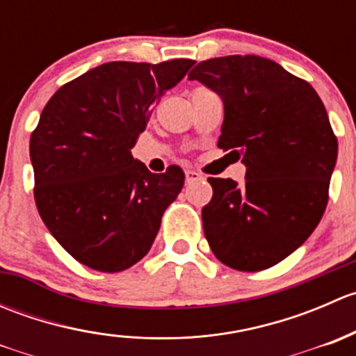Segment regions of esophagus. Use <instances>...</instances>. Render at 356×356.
<instances>
[{
	"label": "esophagus",
	"mask_w": 356,
	"mask_h": 356,
	"mask_svg": "<svg viewBox=\"0 0 356 356\" xmlns=\"http://www.w3.org/2000/svg\"><path fill=\"white\" fill-rule=\"evenodd\" d=\"M201 174H198L196 170H186V184H191L195 181H201Z\"/></svg>",
	"instance_id": "obj_1"
}]
</instances>
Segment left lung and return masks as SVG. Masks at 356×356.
<instances>
[{"mask_svg": "<svg viewBox=\"0 0 356 356\" xmlns=\"http://www.w3.org/2000/svg\"><path fill=\"white\" fill-rule=\"evenodd\" d=\"M224 102L218 148L243 158L246 181L210 177L203 231L215 257L265 270L314 232L329 200L337 139L324 103L303 79L254 55L220 56L189 72Z\"/></svg>", "mask_w": 356, "mask_h": 356, "instance_id": "8db88e82", "label": "left lung"}]
</instances>
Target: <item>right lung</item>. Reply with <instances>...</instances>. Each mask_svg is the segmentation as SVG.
Masks as SVG:
<instances>
[{
    "mask_svg": "<svg viewBox=\"0 0 356 356\" xmlns=\"http://www.w3.org/2000/svg\"><path fill=\"white\" fill-rule=\"evenodd\" d=\"M195 62H110L63 84L31 136L34 200L77 261L120 272L149 251L165 208L184 186L177 165L152 174L134 160L139 134L167 89Z\"/></svg>",
    "mask_w": 356,
    "mask_h": 356,
    "instance_id": "right-lung-1",
    "label": "right lung"
}]
</instances>
